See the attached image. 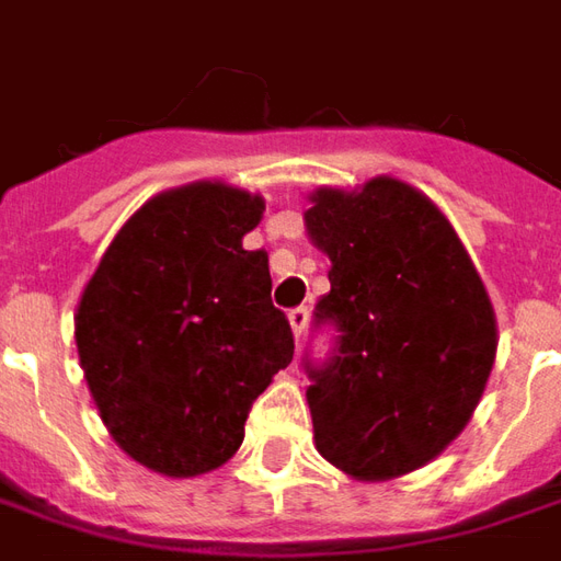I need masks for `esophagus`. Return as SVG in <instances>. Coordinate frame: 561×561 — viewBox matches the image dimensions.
<instances>
[{
  "mask_svg": "<svg viewBox=\"0 0 561 561\" xmlns=\"http://www.w3.org/2000/svg\"><path fill=\"white\" fill-rule=\"evenodd\" d=\"M289 318V327H293V335H296V342L302 339L305 327H308V308L305 305H299V308H293L287 314Z\"/></svg>",
  "mask_w": 561,
  "mask_h": 561,
  "instance_id": "esophagus-1",
  "label": "esophagus"
}]
</instances>
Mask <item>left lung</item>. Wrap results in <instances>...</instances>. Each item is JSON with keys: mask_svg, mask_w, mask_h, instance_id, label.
<instances>
[{"mask_svg": "<svg viewBox=\"0 0 561 561\" xmlns=\"http://www.w3.org/2000/svg\"><path fill=\"white\" fill-rule=\"evenodd\" d=\"M305 229L332 262L314 323L339 330L330 360H305L318 451L363 482L412 473L480 403L497 351L492 299L439 207L391 176L318 188Z\"/></svg>", "mask_w": 561, "mask_h": 561, "instance_id": "1", "label": "left lung"}]
</instances>
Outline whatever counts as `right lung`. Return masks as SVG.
<instances>
[{
  "mask_svg": "<svg viewBox=\"0 0 561 561\" xmlns=\"http://www.w3.org/2000/svg\"><path fill=\"white\" fill-rule=\"evenodd\" d=\"M265 201L226 183L161 192L106 247L76 311L96 412L142 467L188 480L222 467L293 330L265 250H243Z\"/></svg>",
  "mask_w": 561,
  "mask_h": 561,
  "instance_id": "add662e5",
  "label": "right lung"
}]
</instances>
